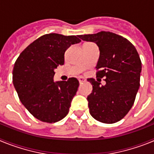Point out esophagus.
<instances>
[{
    "label": "esophagus",
    "instance_id": "obj_1",
    "mask_svg": "<svg viewBox=\"0 0 154 154\" xmlns=\"http://www.w3.org/2000/svg\"><path fill=\"white\" fill-rule=\"evenodd\" d=\"M79 81L80 83H82V82H85V79L83 77H79Z\"/></svg>",
    "mask_w": 154,
    "mask_h": 154
}]
</instances>
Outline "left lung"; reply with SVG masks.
Listing matches in <instances>:
<instances>
[{
    "label": "left lung",
    "instance_id": "left-lung-1",
    "mask_svg": "<svg viewBox=\"0 0 154 154\" xmlns=\"http://www.w3.org/2000/svg\"><path fill=\"white\" fill-rule=\"evenodd\" d=\"M99 47L96 77L105 78L106 85L88 79L92 85L88 96L89 112L96 120L114 123L123 119L133 106L140 87L142 63L136 48L130 41L112 32L100 31L79 35Z\"/></svg>",
    "mask_w": 154,
    "mask_h": 154
}]
</instances>
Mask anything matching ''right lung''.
I'll list each match as a JSON object with an SVG mask.
<instances>
[{"label": "right lung", "mask_w": 154, "mask_h": 154, "mask_svg": "<svg viewBox=\"0 0 154 154\" xmlns=\"http://www.w3.org/2000/svg\"><path fill=\"white\" fill-rule=\"evenodd\" d=\"M78 37L42 35L20 54L14 63L13 84L19 99L40 121L56 123L69 113L79 82L76 78L55 82L54 70L64 65L68 48L81 42Z\"/></svg>", "instance_id": "right-lung-1"}]
</instances>
